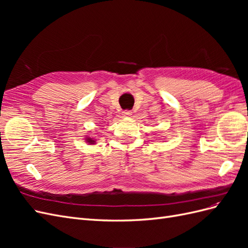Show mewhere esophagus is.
Listing matches in <instances>:
<instances>
[{"label": "esophagus", "instance_id": "1", "mask_svg": "<svg viewBox=\"0 0 248 248\" xmlns=\"http://www.w3.org/2000/svg\"><path fill=\"white\" fill-rule=\"evenodd\" d=\"M122 114L124 117H130L132 115V111L131 110H124Z\"/></svg>", "mask_w": 248, "mask_h": 248}]
</instances>
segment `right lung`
Listing matches in <instances>:
<instances>
[{
	"label": "right lung",
	"mask_w": 248,
	"mask_h": 248,
	"mask_svg": "<svg viewBox=\"0 0 248 248\" xmlns=\"http://www.w3.org/2000/svg\"><path fill=\"white\" fill-rule=\"evenodd\" d=\"M86 140L88 141V144H95V140L91 138H86Z\"/></svg>",
	"instance_id": "add662e5"
}]
</instances>
